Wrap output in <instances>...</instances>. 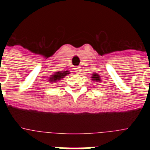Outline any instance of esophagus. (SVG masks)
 I'll use <instances>...</instances> for the list:
<instances>
[{"label": "esophagus", "instance_id": "34e87169", "mask_svg": "<svg viewBox=\"0 0 150 150\" xmlns=\"http://www.w3.org/2000/svg\"><path fill=\"white\" fill-rule=\"evenodd\" d=\"M74 69H75V72L76 73V74H79L80 71H81V68H80V67H75Z\"/></svg>", "mask_w": 150, "mask_h": 150}]
</instances>
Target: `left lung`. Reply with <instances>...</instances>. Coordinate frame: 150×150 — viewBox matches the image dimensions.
I'll return each instance as SVG.
<instances>
[{
  "label": "left lung",
  "instance_id": "1",
  "mask_svg": "<svg viewBox=\"0 0 150 150\" xmlns=\"http://www.w3.org/2000/svg\"><path fill=\"white\" fill-rule=\"evenodd\" d=\"M91 78L93 81H96V82H100V81H101L100 76L97 74V73H93V74H92Z\"/></svg>",
  "mask_w": 150,
  "mask_h": 150
}]
</instances>
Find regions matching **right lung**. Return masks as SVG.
Wrapping results in <instances>:
<instances>
[{"label":"right lung","mask_w":150,"mask_h":150,"mask_svg":"<svg viewBox=\"0 0 150 150\" xmlns=\"http://www.w3.org/2000/svg\"><path fill=\"white\" fill-rule=\"evenodd\" d=\"M70 73L68 71V70L67 71H57L55 72L53 75H50V82H57V81H60L61 79H63L66 76V75H69Z\"/></svg>","instance_id":"add662e5"}]
</instances>
